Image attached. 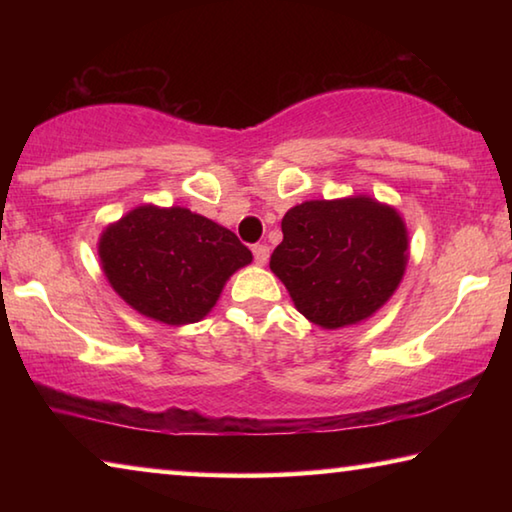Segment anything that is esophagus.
<instances>
[{"label": "esophagus", "instance_id": "obj_1", "mask_svg": "<svg viewBox=\"0 0 512 512\" xmlns=\"http://www.w3.org/2000/svg\"><path fill=\"white\" fill-rule=\"evenodd\" d=\"M253 255H255V262L259 266H264L268 262V257H271V250H268L266 244H257L253 246Z\"/></svg>", "mask_w": 512, "mask_h": 512}]
</instances>
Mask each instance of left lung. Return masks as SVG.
I'll use <instances>...</instances> for the list:
<instances>
[{
  "mask_svg": "<svg viewBox=\"0 0 512 512\" xmlns=\"http://www.w3.org/2000/svg\"><path fill=\"white\" fill-rule=\"evenodd\" d=\"M271 271L323 329L359 325L391 300L409 262L402 214L368 194L305 201L284 214Z\"/></svg>",
  "mask_w": 512,
  "mask_h": 512,
  "instance_id": "1",
  "label": "left lung"
}]
</instances>
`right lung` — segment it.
Masks as SVG:
<instances>
[{
    "label": "right lung",
    "instance_id": "add662e5",
    "mask_svg": "<svg viewBox=\"0 0 512 512\" xmlns=\"http://www.w3.org/2000/svg\"><path fill=\"white\" fill-rule=\"evenodd\" d=\"M97 250L117 296L171 327L203 320L230 275L253 262L235 232L180 205L133 207L106 225Z\"/></svg>",
    "mask_w": 512,
    "mask_h": 512
}]
</instances>
